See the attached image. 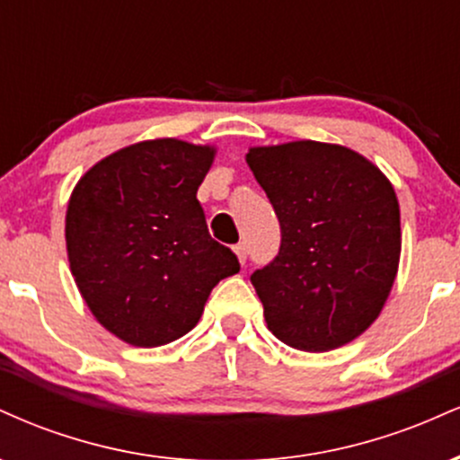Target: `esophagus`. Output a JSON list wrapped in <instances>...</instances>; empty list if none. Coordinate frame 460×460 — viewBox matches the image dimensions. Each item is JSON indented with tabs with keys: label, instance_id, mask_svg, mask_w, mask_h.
Returning a JSON list of instances; mask_svg holds the SVG:
<instances>
[{
	"label": "esophagus",
	"instance_id": "34e87169",
	"mask_svg": "<svg viewBox=\"0 0 460 460\" xmlns=\"http://www.w3.org/2000/svg\"><path fill=\"white\" fill-rule=\"evenodd\" d=\"M234 251H235L237 260H240L242 266H244V263H246V257H248V251H246V244H244V242H240V244H235V246H234Z\"/></svg>",
	"mask_w": 460,
	"mask_h": 460
}]
</instances>
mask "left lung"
Returning a JSON list of instances; mask_svg holds the SVG:
<instances>
[{
	"mask_svg": "<svg viewBox=\"0 0 460 460\" xmlns=\"http://www.w3.org/2000/svg\"><path fill=\"white\" fill-rule=\"evenodd\" d=\"M281 225V246L251 274L268 329L298 350H332L381 314L400 260L392 183L358 153L300 140L246 155Z\"/></svg>",
	"mask_w": 460,
	"mask_h": 460,
	"instance_id": "left-lung-1",
	"label": "left lung"
}]
</instances>
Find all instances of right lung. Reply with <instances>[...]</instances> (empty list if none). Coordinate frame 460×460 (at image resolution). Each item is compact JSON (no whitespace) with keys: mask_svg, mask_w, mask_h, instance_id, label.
<instances>
[{"mask_svg":"<svg viewBox=\"0 0 460 460\" xmlns=\"http://www.w3.org/2000/svg\"><path fill=\"white\" fill-rule=\"evenodd\" d=\"M212 160L209 146L138 142L94 164L73 190L71 272L94 318L131 346L186 335L220 279L240 270L197 199Z\"/></svg>","mask_w":460,"mask_h":460,"instance_id":"obj_1","label":"right lung"}]
</instances>
